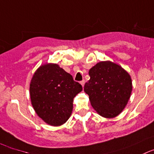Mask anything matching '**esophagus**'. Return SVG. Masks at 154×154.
Segmentation results:
<instances>
[{
	"instance_id": "34e87169",
	"label": "esophagus",
	"mask_w": 154,
	"mask_h": 154,
	"mask_svg": "<svg viewBox=\"0 0 154 154\" xmlns=\"http://www.w3.org/2000/svg\"><path fill=\"white\" fill-rule=\"evenodd\" d=\"M84 84H85V80H81V81H80V84H81L83 87H84Z\"/></svg>"
}]
</instances>
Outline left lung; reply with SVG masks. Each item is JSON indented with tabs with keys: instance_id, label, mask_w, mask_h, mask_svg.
<instances>
[{
	"instance_id": "1",
	"label": "left lung",
	"mask_w": 154,
	"mask_h": 154,
	"mask_svg": "<svg viewBox=\"0 0 154 154\" xmlns=\"http://www.w3.org/2000/svg\"><path fill=\"white\" fill-rule=\"evenodd\" d=\"M84 85L94 109L105 118H114L127 105L132 90L131 79L121 66L111 61L97 63L89 70Z\"/></svg>"
}]
</instances>
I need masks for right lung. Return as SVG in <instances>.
I'll list each match as a JSON object with an SVG mask.
<instances>
[{
  "instance_id": "add662e5",
  "label": "right lung",
  "mask_w": 154,
  "mask_h": 154,
  "mask_svg": "<svg viewBox=\"0 0 154 154\" xmlns=\"http://www.w3.org/2000/svg\"><path fill=\"white\" fill-rule=\"evenodd\" d=\"M82 90L78 82L57 64H45L35 71L30 83L32 105L45 122L61 125L70 117L74 98Z\"/></svg>"
}]
</instances>
